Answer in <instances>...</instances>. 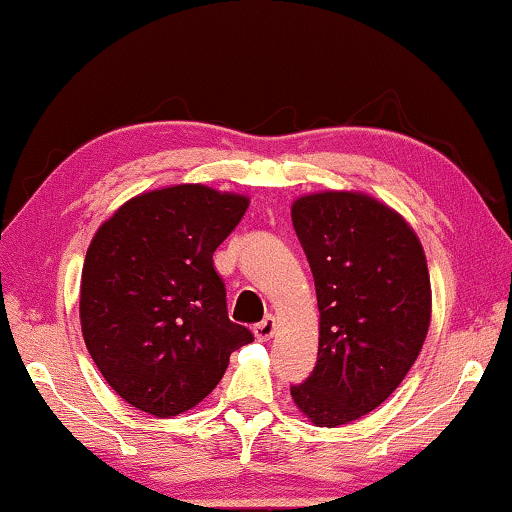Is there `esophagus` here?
Wrapping results in <instances>:
<instances>
[{"instance_id": "34e87169", "label": "esophagus", "mask_w": 512, "mask_h": 512, "mask_svg": "<svg viewBox=\"0 0 512 512\" xmlns=\"http://www.w3.org/2000/svg\"><path fill=\"white\" fill-rule=\"evenodd\" d=\"M274 329H277V318H274V316H265V318L254 327V334H256L258 341H267V338H272Z\"/></svg>"}]
</instances>
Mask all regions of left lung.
<instances>
[{"instance_id": "1", "label": "left lung", "mask_w": 512, "mask_h": 512, "mask_svg": "<svg viewBox=\"0 0 512 512\" xmlns=\"http://www.w3.org/2000/svg\"><path fill=\"white\" fill-rule=\"evenodd\" d=\"M293 226L316 283L320 341L316 366L290 396L316 426L336 428L382 405L419 357L428 265L405 219L371 196H302Z\"/></svg>"}]
</instances>
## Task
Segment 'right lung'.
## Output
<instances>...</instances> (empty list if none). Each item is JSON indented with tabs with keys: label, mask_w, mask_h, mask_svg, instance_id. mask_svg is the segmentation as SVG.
<instances>
[{
	"label": "right lung",
	"mask_w": 512,
	"mask_h": 512,
	"mask_svg": "<svg viewBox=\"0 0 512 512\" xmlns=\"http://www.w3.org/2000/svg\"><path fill=\"white\" fill-rule=\"evenodd\" d=\"M249 199L203 185L141 194L100 226L84 258L80 320L102 377L160 419L199 405L231 352L254 341L229 318L212 254Z\"/></svg>",
	"instance_id": "obj_1"
}]
</instances>
